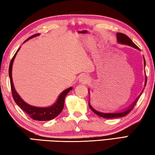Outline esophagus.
<instances>
[{
    "label": "esophagus",
    "instance_id": "obj_1",
    "mask_svg": "<svg viewBox=\"0 0 155 155\" xmlns=\"http://www.w3.org/2000/svg\"><path fill=\"white\" fill-rule=\"evenodd\" d=\"M89 81L90 80H89V78L87 77V76L83 75L80 78L79 82L81 84H83V85H85V84H87L89 82Z\"/></svg>",
    "mask_w": 155,
    "mask_h": 155
}]
</instances>
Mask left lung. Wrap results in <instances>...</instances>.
<instances>
[{
	"instance_id": "8db88e82",
	"label": "left lung",
	"mask_w": 155,
	"mask_h": 155,
	"mask_svg": "<svg viewBox=\"0 0 155 155\" xmlns=\"http://www.w3.org/2000/svg\"><path fill=\"white\" fill-rule=\"evenodd\" d=\"M116 37H117V42L120 43V44H126V45H128L130 46H132L133 48H137L138 50H140V48H138V47L135 45V44L133 42V41L130 40V39L128 38L127 35H124V33H117L116 34ZM144 65H146V61L145 59H144ZM146 82H145V85H146ZM89 92V91H88ZM89 96H90V92H89ZM138 98L135 100V101L132 104L130 107H128V108L127 109L124 110V111H120V112H114V113H103V112H101V111H98L96 110L95 109H94L91 106V104L90 103V101H89L88 104H89V107H90V108L91 109V111H92L94 113H95L96 115H99V116H101L102 117H104V118H116V117H124L127 115V114H129V113L131 111V110L133 109V107L135 105L136 103H137V101H138Z\"/></svg>"
}]
</instances>
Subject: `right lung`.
I'll return each mask as SVG.
<instances>
[{"label": "right lung", "mask_w": 155, "mask_h": 155, "mask_svg": "<svg viewBox=\"0 0 155 155\" xmlns=\"http://www.w3.org/2000/svg\"><path fill=\"white\" fill-rule=\"evenodd\" d=\"M39 34H35L33 36H31L30 38H28L27 40L25 41H27L31 38H33L34 37L38 35ZM20 48L18 49V51L15 52V54L13 57L12 59L11 60V62H10L9 64V78H10V84H11V89H12V96L13 98H14V101L15 102L18 107L24 111L26 114H27L34 120H39V121H47V120H52L54 117H56L57 115H59L60 113L62 111L63 109H64V100L65 96L69 92L70 90H72V87H69L66 89V90H64L63 92L61 93V94L59 96L58 99L56 101V103L54 104H52V106L48 107H33L31 106L30 104H27V103L23 101V100L20 98V96L18 95V94L15 91L14 83H13L12 81V65L13 63H14V59L15 56H16V54L18 51H19Z\"/></svg>", "instance_id": "right-lung-1"}]
</instances>
